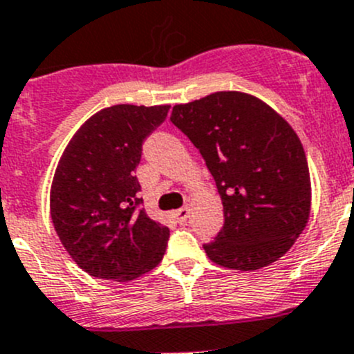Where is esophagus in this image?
I'll list each match as a JSON object with an SVG mask.
<instances>
[{
    "mask_svg": "<svg viewBox=\"0 0 354 354\" xmlns=\"http://www.w3.org/2000/svg\"><path fill=\"white\" fill-rule=\"evenodd\" d=\"M173 216L178 223H185L188 219V216H190V209L181 207V209H178V211H174Z\"/></svg>",
    "mask_w": 354,
    "mask_h": 354,
    "instance_id": "obj_1",
    "label": "esophagus"
}]
</instances>
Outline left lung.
Returning a JSON list of instances; mask_svg holds the SVG:
<instances>
[{"instance_id":"left-lung-1","label":"left lung","mask_w":354,"mask_h":354,"mask_svg":"<svg viewBox=\"0 0 354 354\" xmlns=\"http://www.w3.org/2000/svg\"><path fill=\"white\" fill-rule=\"evenodd\" d=\"M171 122L201 152L221 197L225 223L204 243L209 259L242 272L275 263L310 216V171L294 129L236 91L174 105Z\"/></svg>"}]
</instances>
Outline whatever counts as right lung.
<instances>
[{
  "mask_svg": "<svg viewBox=\"0 0 354 354\" xmlns=\"http://www.w3.org/2000/svg\"><path fill=\"white\" fill-rule=\"evenodd\" d=\"M169 105H114L88 119L65 149L50 209L72 259L105 280L128 282L156 268L169 228L147 216L135 171L145 140L166 121Z\"/></svg>",
  "mask_w": 354,
  "mask_h": 354,
  "instance_id": "add662e5",
  "label": "right lung"
}]
</instances>
